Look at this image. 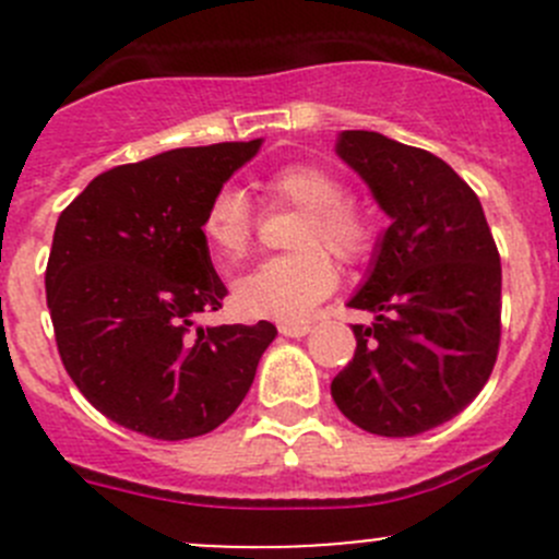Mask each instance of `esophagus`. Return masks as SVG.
<instances>
[{
  "mask_svg": "<svg viewBox=\"0 0 559 559\" xmlns=\"http://www.w3.org/2000/svg\"><path fill=\"white\" fill-rule=\"evenodd\" d=\"M278 330H281V335H286V337H306L308 332L313 330V326L308 324V321H302V324H286V321H284Z\"/></svg>",
  "mask_w": 559,
  "mask_h": 559,
  "instance_id": "34e87169",
  "label": "esophagus"
}]
</instances>
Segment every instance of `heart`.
I'll list each match as a JSON object with an SVG mask.
<instances>
[{
    "mask_svg": "<svg viewBox=\"0 0 559 559\" xmlns=\"http://www.w3.org/2000/svg\"><path fill=\"white\" fill-rule=\"evenodd\" d=\"M262 191L275 205L300 211L289 243L295 251L267 259L235 284V300L248 316L300 321L335 289V262L357 264L373 253L379 218L362 202L346 197L341 175L311 162H289L262 178ZM200 233L213 257L235 264L251 251L253 216L246 197L224 186L207 200Z\"/></svg>",
    "mask_w": 559,
    "mask_h": 559,
    "instance_id": "1",
    "label": "heart"
}]
</instances>
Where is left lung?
Instances as JSON below:
<instances>
[{"label": "left lung", "mask_w": 559, "mask_h": 559, "mask_svg": "<svg viewBox=\"0 0 559 559\" xmlns=\"http://www.w3.org/2000/svg\"><path fill=\"white\" fill-rule=\"evenodd\" d=\"M337 154L392 218L348 308L357 352L332 379L346 419L408 438L454 419L487 384L500 348V253L476 191L436 154L348 129Z\"/></svg>", "instance_id": "8db88e82"}]
</instances>
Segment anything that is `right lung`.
Returning a JSON list of instances; mask_svg holds the SVG:
<instances>
[{"label":"right lung","mask_w":559,"mask_h":559,"mask_svg":"<svg viewBox=\"0 0 559 559\" xmlns=\"http://www.w3.org/2000/svg\"><path fill=\"white\" fill-rule=\"evenodd\" d=\"M262 140L165 151L92 180L56 222L45 297L83 397L156 441L205 436L243 403L270 321L200 326L227 286L200 233L207 200Z\"/></svg>","instance_id":"1"}]
</instances>
